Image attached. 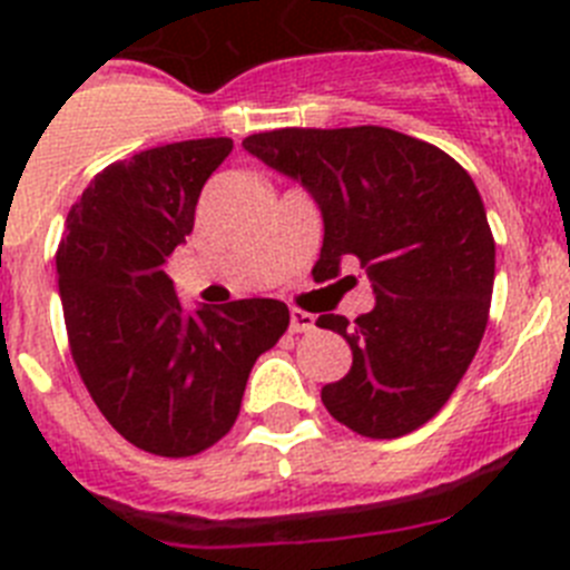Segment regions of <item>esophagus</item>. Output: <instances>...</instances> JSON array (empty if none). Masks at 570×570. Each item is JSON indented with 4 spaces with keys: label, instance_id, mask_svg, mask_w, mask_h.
Returning a JSON list of instances; mask_svg holds the SVG:
<instances>
[{
    "label": "esophagus",
    "instance_id": "obj_1",
    "mask_svg": "<svg viewBox=\"0 0 570 570\" xmlns=\"http://www.w3.org/2000/svg\"><path fill=\"white\" fill-rule=\"evenodd\" d=\"M316 325V320L311 314H305V311H291V331L294 334H305V331H311Z\"/></svg>",
    "mask_w": 570,
    "mask_h": 570
}]
</instances>
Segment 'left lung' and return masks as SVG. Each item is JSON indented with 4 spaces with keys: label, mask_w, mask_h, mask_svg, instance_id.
Here are the masks:
<instances>
[{
    "label": "left lung",
    "mask_w": 570,
    "mask_h": 570,
    "mask_svg": "<svg viewBox=\"0 0 570 570\" xmlns=\"http://www.w3.org/2000/svg\"><path fill=\"white\" fill-rule=\"evenodd\" d=\"M242 148L320 205L314 274L334 279L356 256L374 288L376 305L354 322L316 320L354 354L351 371L322 387L328 414L371 440L425 425L465 376L491 308L497 245L468 170L436 145L380 125L268 130Z\"/></svg>",
    "instance_id": "obj_1"
}]
</instances>
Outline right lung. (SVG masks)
Listing matches in <instances>:
<instances>
[{
	"instance_id": "add662e5",
	"label": "right lung",
	"mask_w": 570,
	"mask_h": 570,
	"mask_svg": "<svg viewBox=\"0 0 570 570\" xmlns=\"http://www.w3.org/2000/svg\"><path fill=\"white\" fill-rule=\"evenodd\" d=\"M234 142L188 139L90 179L57 250L70 354L105 420L156 456H194L239 416L259 354L288 331L279 299L185 311L165 274L194 230L203 185Z\"/></svg>"
}]
</instances>
